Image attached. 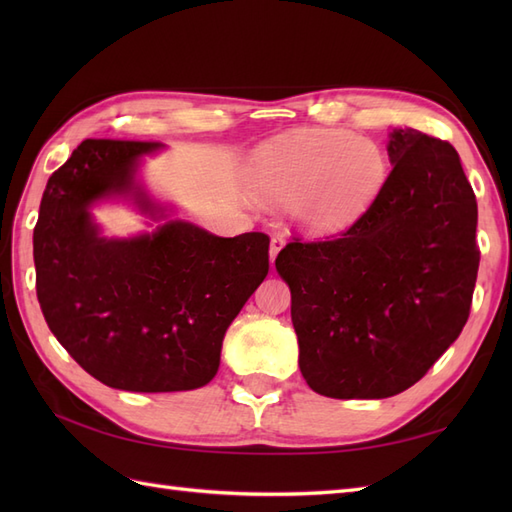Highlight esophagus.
Instances as JSON below:
<instances>
[{
	"label": "esophagus",
	"mask_w": 512,
	"mask_h": 512,
	"mask_svg": "<svg viewBox=\"0 0 512 512\" xmlns=\"http://www.w3.org/2000/svg\"><path fill=\"white\" fill-rule=\"evenodd\" d=\"M286 245V237L282 235V232H275V235L271 237V245H269V256H271V262H275L277 254L282 252V247Z\"/></svg>",
	"instance_id": "34e87169"
}]
</instances>
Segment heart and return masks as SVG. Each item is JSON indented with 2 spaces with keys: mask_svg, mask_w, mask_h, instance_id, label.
Instances as JSON below:
<instances>
[{
  "mask_svg": "<svg viewBox=\"0 0 512 512\" xmlns=\"http://www.w3.org/2000/svg\"><path fill=\"white\" fill-rule=\"evenodd\" d=\"M389 177L391 162L380 143L339 130L282 136L252 162L254 188L267 198L292 200L294 222L314 235L361 220Z\"/></svg>",
  "mask_w": 512,
  "mask_h": 512,
  "instance_id": "1",
  "label": "heart"
}]
</instances>
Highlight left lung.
I'll return each instance as SVG.
<instances>
[{
  "label": "left lung",
  "instance_id": "1",
  "mask_svg": "<svg viewBox=\"0 0 512 512\" xmlns=\"http://www.w3.org/2000/svg\"><path fill=\"white\" fill-rule=\"evenodd\" d=\"M389 158V183L361 220L322 241L294 237L275 258L301 374L324 397L410 389L470 316L478 211L455 147L393 130Z\"/></svg>",
  "mask_w": 512,
  "mask_h": 512
}]
</instances>
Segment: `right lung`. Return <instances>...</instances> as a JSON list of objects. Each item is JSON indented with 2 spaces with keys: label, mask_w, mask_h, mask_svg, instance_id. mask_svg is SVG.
I'll return each instance as SVG.
<instances>
[{
  "label": "right lung",
  "mask_w": 512,
  "mask_h": 512,
  "mask_svg": "<svg viewBox=\"0 0 512 512\" xmlns=\"http://www.w3.org/2000/svg\"><path fill=\"white\" fill-rule=\"evenodd\" d=\"M156 141L87 138L49 177L34 228L36 292L57 342L87 374L136 393L192 391L218 374L230 322L269 273L265 232L224 239L170 220L151 235L104 239L89 207L138 188Z\"/></svg>",
  "instance_id": "1"
}]
</instances>
